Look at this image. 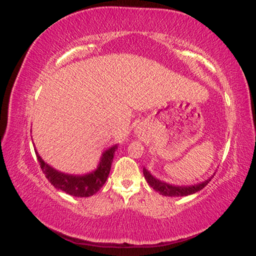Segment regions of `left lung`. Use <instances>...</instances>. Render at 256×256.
Returning <instances> with one entry per match:
<instances>
[{
  "label": "left lung",
  "instance_id": "obj_1",
  "mask_svg": "<svg viewBox=\"0 0 256 256\" xmlns=\"http://www.w3.org/2000/svg\"><path fill=\"white\" fill-rule=\"evenodd\" d=\"M143 174L146 182H148V184L155 190V192H158L160 194L167 196V197H184V196L198 192L199 190L204 188L211 180V178L214 177L212 176L211 178L206 179V180L197 184H194V186H172V184L162 182L160 179L152 176L150 172L146 170L145 167L143 168Z\"/></svg>",
  "mask_w": 256,
  "mask_h": 256
}]
</instances>
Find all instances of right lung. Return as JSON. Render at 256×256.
Wrapping results in <instances>:
<instances>
[{
  "instance_id": "1",
  "label": "right lung",
  "mask_w": 256,
  "mask_h": 256,
  "mask_svg": "<svg viewBox=\"0 0 256 256\" xmlns=\"http://www.w3.org/2000/svg\"><path fill=\"white\" fill-rule=\"evenodd\" d=\"M118 146L114 145L112 148L106 150L102 154L99 165L96 170L91 172L86 175H69L62 172L56 170L55 168L50 167L42 160V157L38 155L37 150H35L37 160L40 162L42 172L45 174L54 187L62 190L68 194L74 196V197H90L99 192V189L106 184L108 172L111 170V165Z\"/></svg>"
}]
</instances>
